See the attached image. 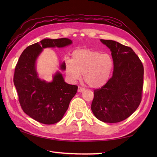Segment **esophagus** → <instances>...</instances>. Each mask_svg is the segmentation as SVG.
Wrapping results in <instances>:
<instances>
[{
	"instance_id": "34e87169",
	"label": "esophagus",
	"mask_w": 157,
	"mask_h": 157,
	"mask_svg": "<svg viewBox=\"0 0 157 157\" xmlns=\"http://www.w3.org/2000/svg\"><path fill=\"white\" fill-rule=\"evenodd\" d=\"M84 90H85V88L81 87V86H79V87H78V92H82L84 91Z\"/></svg>"
}]
</instances>
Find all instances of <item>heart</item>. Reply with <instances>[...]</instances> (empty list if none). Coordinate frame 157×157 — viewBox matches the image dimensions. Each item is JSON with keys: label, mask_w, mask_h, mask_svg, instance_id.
Here are the masks:
<instances>
[{"label": "heart", "mask_w": 157, "mask_h": 157, "mask_svg": "<svg viewBox=\"0 0 157 157\" xmlns=\"http://www.w3.org/2000/svg\"><path fill=\"white\" fill-rule=\"evenodd\" d=\"M114 63L108 54L90 48L75 50L71 60L65 61V72L72 82H76L84 74V80L90 87L100 88L109 80Z\"/></svg>", "instance_id": "b5f03b06"}]
</instances>
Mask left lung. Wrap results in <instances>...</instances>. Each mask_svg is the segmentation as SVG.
Masks as SVG:
<instances>
[{"label": "left lung", "mask_w": 157, "mask_h": 157, "mask_svg": "<svg viewBox=\"0 0 157 157\" xmlns=\"http://www.w3.org/2000/svg\"><path fill=\"white\" fill-rule=\"evenodd\" d=\"M111 51L113 76L105 85L94 91L91 109L105 123H118L131 115L142 97L144 67L133 50L120 43L101 39Z\"/></svg>", "instance_id": "obj_1"}]
</instances>
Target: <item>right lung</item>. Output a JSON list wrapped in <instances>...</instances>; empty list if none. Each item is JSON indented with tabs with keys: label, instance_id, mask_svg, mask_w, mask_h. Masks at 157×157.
Returning <instances> with one entry per match:
<instances>
[{
	"label": "right lung",
	"instance_id": "add662e5",
	"mask_svg": "<svg viewBox=\"0 0 157 157\" xmlns=\"http://www.w3.org/2000/svg\"><path fill=\"white\" fill-rule=\"evenodd\" d=\"M68 38L44 39L28 46L17 63L13 82L23 112L44 124L59 122L67 110L70 101L78 91L76 85L68 84L57 72L51 82L42 80L36 71V61L43 48H61L71 44ZM65 70V63L61 65Z\"/></svg>",
	"mask_w": 157,
	"mask_h": 157
}]
</instances>
